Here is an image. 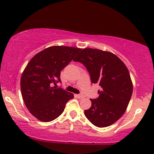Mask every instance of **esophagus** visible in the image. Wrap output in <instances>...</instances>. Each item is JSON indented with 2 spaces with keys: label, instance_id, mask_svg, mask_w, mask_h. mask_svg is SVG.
<instances>
[{
  "label": "esophagus",
  "instance_id": "esophagus-1",
  "mask_svg": "<svg viewBox=\"0 0 154 154\" xmlns=\"http://www.w3.org/2000/svg\"><path fill=\"white\" fill-rule=\"evenodd\" d=\"M77 97L79 98V99H83L84 96L83 95H77Z\"/></svg>",
  "mask_w": 154,
  "mask_h": 154
}]
</instances>
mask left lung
Instances as JSON below:
<instances>
[{
    "mask_svg": "<svg viewBox=\"0 0 154 154\" xmlns=\"http://www.w3.org/2000/svg\"><path fill=\"white\" fill-rule=\"evenodd\" d=\"M83 64L92 83L101 90L85 115L94 125L103 128L117 121L126 110L133 93V82L125 64L114 53L96 48H83L73 60Z\"/></svg>",
    "mask_w": 154,
    "mask_h": 154,
    "instance_id": "obj_1",
    "label": "left lung"
}]
</instances>
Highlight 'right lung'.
<instances>
[{
  "instance_id": "right-lung-1",
  "label": "right lung",
  "mask_w": 154,
  "mask_h": 154,
  "mask_svg": "<svg viewBox=\"0 0 154 154\" xmlns=\"http://www.w3.org/2000/svg\"><path fill=\"white\" fill-rule=\"evenodd\" d=\"M81 48L53 46L37 53L21 78V90L26 108L35 117L51 122L60 115L73 94L52 87L60 82V72Z\"/></svg>"
}]
</instances>
